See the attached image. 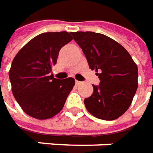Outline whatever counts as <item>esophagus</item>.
I'll return each instance as SVG.
<instances>
[{"instance_id":"1","label":"esophagus","mask_w":153,"mask_h":153,"mask_svg":"<svg viewBox=\"0 0 153 153\" xmlns=\"http://www.w3.org/2000/svg\"><path fill=\"white\" fill-rule=\"evenodd\" d=\"M82 84V82H79V81H76V85H79Z\"/></svg>"}]
</instances>
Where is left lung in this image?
I'll use <instances>...</instances> for the list:
<instances>
[{"mask_svg":"<svg viewBox=\"0 0 153 153\" xmlns=\"http://www.w3.org/2000/svg\"><path fill=\"white\" fill-rule=\"evenodd\" d=\"M85 54L89 68L100 79L84 100L92 115L104 120L118 119L129 108L137 89L138 70L130 54L116 41L95 32L71 33Z\"/></svg>","mask_w":153,"mask_h":153,"instance_id":"1","label":"left lung"}]
</instances>
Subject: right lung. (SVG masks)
Instances as JSON below:
<instances>
[{
	"instance_id": "1",
	"label": "right lung",
	"mask_w": 153,
	"mask_h": 153,
	"mask_svg": "<svg viewBox=\"0 0 153 153\" xmlns=\"http://www.w3.org/2000/svg\"><path fill=\"white\" fill-rule=\"evenodd\" d=\"M71 39L66 31L41 33L28 42L13 59L9 71L13 96L30 116L46 120L63 108L75 80L54 78L51 72L60 49Z\"/></svg>"
}]
</instances>
